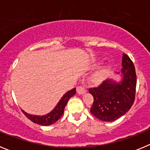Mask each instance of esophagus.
I'll return each mask as SVG.
<instances>
[{"instance_id": "obj_1", "label": "esophagus", "mask_w": 150, "mask_h": 150, "mask_svg": "<svg viewBox=\"0 0 150 150\" xmlns=\"http://www.w3.org/2000/svg\"><path fill=\"white\" fill-rule=\"evenodd\" d=\"M76 92L79 95H83L86 92V86H79L76 87Z\"/></svg>"}]
</instances>
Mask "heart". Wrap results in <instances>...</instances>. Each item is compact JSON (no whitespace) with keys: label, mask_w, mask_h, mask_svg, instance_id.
<instances>
[{"label":"heart","mask_w":150,"mask_h":150,"mask_svg":"<svg viewBox=\"0 0 150 150\" xmlns=\"http://www.w3.org/2000/svg\"><path fill=\"white\" fill-rule=\"evenodd\" d=\"M100 74H98V76H96V77H95V79H96V80H98V79H99V78H100Z\"/></svg>","instance_id":"1"}]
</instances>
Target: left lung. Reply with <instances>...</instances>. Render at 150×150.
I'll return each mask as SVG.
<instances>
[{"label": "left lung", "mask_w": 150, "mask_h": 150, "mask_svg": "<svg viewBox=\"0 0 150 150\" xmlns=\"http://www.w3.org/2000/svg\"><path fill=\"white\" fill-rule=\"evenodd\" d=\"M122 79L117 83L112 79L104 80L100 86L88 89L94 98L91 114L104 122H112L125 115L133 105L136 92L137 76L132 61L123 54Z\"/></svg>", "instance_id": "8db88e82"}]
</instances>
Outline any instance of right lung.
Returning a JSON list of instances; mask_svg holds the SVG:
<instances>
[{
  "instance_id": "1",
  "label": "right lung",
  "mask_w": 150,
  "mask_h": 150,
  "mask_svg": "<svg viewBox=\"0 0 150 150\" xmlns=\"http://www.w3.org/2000/svg\"><path fill=\"white\" fill-rule=\"evenodd\" d=\"M75 94H76V88H75L66 92L62 98V99L59 100L58 104L55 106V108L51 112H49L48 114L44 115V116H37V115L35 116V115L28 114V113H27L22 110V111L23 112L24 114L25 115L26 117L29 119L30 121H32L34 123L43 125V126L50 125H52L55 122L58 121L62 117L64 113V107H65L67 101Z\"/></svg>"
}]
</instances>
